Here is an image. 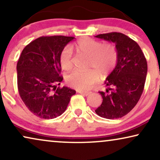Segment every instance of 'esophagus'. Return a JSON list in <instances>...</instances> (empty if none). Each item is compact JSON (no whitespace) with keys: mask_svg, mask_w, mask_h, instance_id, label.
Returning a JSON list of instances; mask_svg holds the SVG:
<instances>
[{"mask_svg":"<svg viewBox=\"0 0 160 160\" xmlns=\"http://www.w3.org/2000/svg\"><path fill=\"white\" fill-rule=\"evenodd\" d=\"M78 92H79L81 95H84V96H88V95H89L91 94V92H82V91H79Z\"/></svg>","mask_w":160,"mask_h":160,"instance_id":"1","label":"esophagus"}]
</instances>
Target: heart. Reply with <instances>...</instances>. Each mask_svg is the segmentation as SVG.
Here are the masks:
<instances>
[{
    "label": "heart",
    "mask_w": 160,
    "mask_h": 160,
    "mask_svg": "<svg viewBox=\"0 0 160 160\" xmlns=\"http://www.w3.org/2000/svg\"><path fill=\"white\" fill-rule=\"evenodd\" d=\"M74 48L78 54L89 58V68L93 69L86 72L75 71L67 76V84L78 90H89L99 81V73L106 75L117 63L118 52L112 43L102 44L90 38H84L75 43ZM60 63L65 71L73 67V52L69 47H65L61 52Z\"/></svg>",
    "instance_id": "b5f03b06"
}]
</instances>
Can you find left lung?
Masks as SVG:
<instances>
[{
  "label": "left lung",
  "instance_id": "1",
  "mask_svg": "<svg viewBox=\"0 0 160 160\" xmlns=\"http://www.w3.org/2000/svg\"><path fill=\"white\" fill-rule=\"evenodd\" d=\"M96 38L114 43L118 61L114 69L107 76L106 92L96 113L106 119H119L135 106L143 93L147 74V62L139 45L121 32L100 34Z\"/></svg>",
  "mask_w": 160,
  "mask_h": 160
}]
</instances>
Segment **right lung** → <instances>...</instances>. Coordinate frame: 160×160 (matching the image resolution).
<instances>
[{
	"instance_id": "right-lung-1",
	"label": "right lung",
	"mask_w": 160,
	"mask_h": 160,
	"mask_svg": "<svg viewBox=\"0 0 160 160\" xmlns=\"http://www.w3.org/2000/svg\"><path fill=\"white\" fill-rule=\"evenodd\" d=\"M73 37L42 36L24 48L17 65L19 95L27 108L41 119H54L66 110L76 91L60 88V56Z\"/></svg>"
}]
</instances>
